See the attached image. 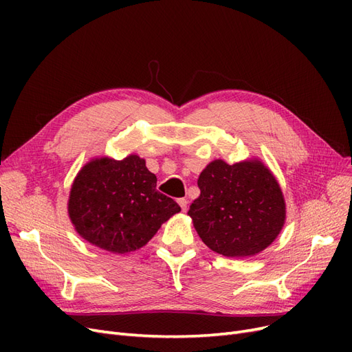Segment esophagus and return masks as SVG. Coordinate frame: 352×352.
<instances>
[{
  "instance_id": "obj_1",
  "label": "esophagus",
  "mask_w": 352,
  "mask_h": 352,
  "mask_svg": "<svg viewBox=\"0 0 352 352\" xmlns=\"http://www.w3.org/2000/svg\"><path fill=\"white\" fill-rule=\"evenodd\" d=\"M180 208H182V211H186L188 210V199L186 198H179L177 199Z\"/></svg>"
}]
</instances>
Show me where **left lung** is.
Listing matches in <instances>:
<instances>
[{"label":"left lung","mask_w":352,"mask_h":352,"mask_svg":"<svg viewBox=\"0 0 352 352\" xmlns=\"http://www.w3.org/2000/svg\"><path fill=\"white\" fill-rule=\"evenodd\" d=\"M199 197L190 204L199 238L225 257H251L279 235L285 201L279 184L257 160L210 163L198 177Z\"/></svg>","instance_id":"8db88e82"}]
</instances>
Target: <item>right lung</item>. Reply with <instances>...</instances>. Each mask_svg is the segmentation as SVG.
<instances>
[{
	"instance_id": "obj_1",
	"label": "right lung",
	"mask_w": 352,
	"mask_h": 352,
	"mask_svg": "<svg viewBox=\"0 0 352 352\" xmlns=\"http://www.w3.org/2000/svg\"><path fill=\"white\" fill-rule=\"evenodd\" d=\"M179 211L175 199L158 192L155 175L138 155L88 163L74 179L69 199L79 235L114 254L140 250Z\"/></svg>"
}]
</instances>
